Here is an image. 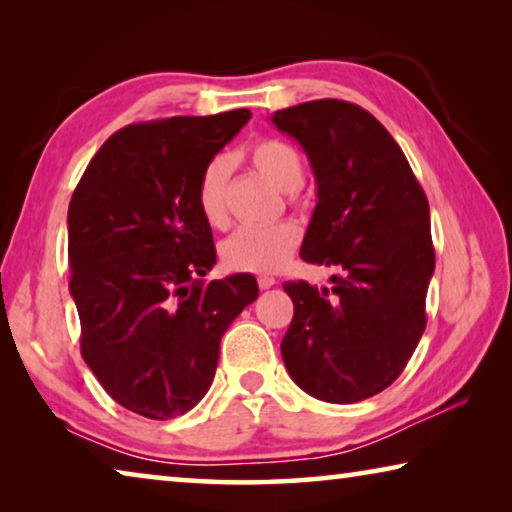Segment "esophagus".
<instances>
[{"label":"esophagus","mask_w":512,"mask_h":512,"mask_svg":"<svg viewBox=\"0 0 512 512\" xmlns=\"http://www.w3.org/2000/svg\"><path fill=\"white\" fill-rule=\"evenodd\" d=\"M257 284H259V289H271L275 284V277L273 275H259Z\"/></svg>","instance_id":"34e87169"}]
</instances>
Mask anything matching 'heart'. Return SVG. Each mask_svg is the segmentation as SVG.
I'll return each mask as SVG.
<instances>
[{
  "instance_id": "heart-1",
  "label": "heart",
  "mask_w": 512,
  "mask_h": 512,
  "mask_svg": "<svg viewBox=\"0 0 512 512\" xmlns=\"http://www.w3.org/2000/svg\"><path fill=\"white\" fill-rule=\"evenodd\" d=\"M248 155L257 173H262L268 183L280 192L298 196V189L305 183V160L296 146L277 137H264L250 146ZM228 183L230 162L223 155L207 162L198 178L196 203L212 228H223L228 223ZM300 239L302 230L293 221L246 225L230 239H225L221 257L232 271L271 273L293 255V250L300 246Z\"/></svg>"
}]
</instances>
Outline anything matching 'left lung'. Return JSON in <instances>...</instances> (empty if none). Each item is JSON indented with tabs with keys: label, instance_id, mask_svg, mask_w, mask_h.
I'll list each match as a JSON object with an SVG mask.
<instances>
[{
	"label": "left lung",
	"instance_id": "obj_1",
	"mask_svg": "<svg viewBox=\"0 0 512 512\" xmlns=\"http://www.w3.org/2000/svg\"><path fill=\"white\" fill-rule=\"evenodd\" d=\"M314 169L318 205L300 257L334 268L332 287L284 282L291 379L332 404L361 402L402 375L427 327L436 266L429 203L393 135L361 106L318 99L277 110Z\"/></svg>",
	"mask_w": 512,
	"mask_h": 512
}]
</instances>
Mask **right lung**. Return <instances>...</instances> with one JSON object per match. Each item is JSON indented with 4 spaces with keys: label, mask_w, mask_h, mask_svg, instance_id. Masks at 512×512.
Listing matches in <instances>:
<instances>
[{
    "label": "right lung",
    "mask_w": 512,
    "mask_h": 512,
    "mask_svg": "<svg viewBox=\"0 0 512 512\" xmlns=\"http://www.w3.org/2000/svg\"><path fill=\"white\" fill-rule=\"evenodd\" d=\"M248 119L239 108L124 126L69 201L81 354L112 400L144 418H176L203 400L221 336L259 293L248 273L196 280L216 262L198 178Z\"/></svg>",
    "instance_id": "right-lung-1"
}]
</instances>
